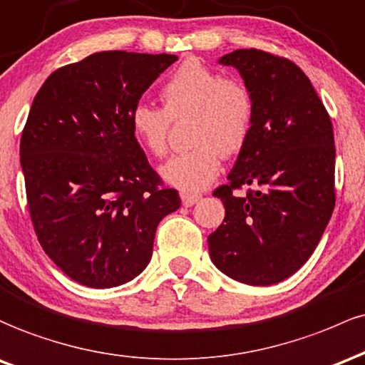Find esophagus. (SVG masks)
Returning <instances> with one entry per match:
<instances>
[{"instance_id":"obj_1","label":"esophagus","mask_w":365,"mask_h":365,"mask_svg":"<svg viewBox=\"0 0 365 365\" xmlns=\"http://www.w3.org/2000/svg\"><path fill=\"white\" fill-rule=\"evenodd\" d=\"M181 200H182L184 207H193L195 203H198L200 200H202V196L193 195V193H182L181 195Z\"/></svg>"}]
</instances>
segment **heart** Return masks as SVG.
Here are the masks:
<instances>
[{
    "label": "heart",
    "mask_w": 365,
    "mask_h": 365,
    "mask_svg": "<svg viewBox=\"0 0 365 365\" xmlns=\"http://www.w3.org/2000/svg\"><path fill=\"white\" fill-rule=\"evenodd\" d=\"M163 108L138 103L130 112V128L139 145L163 157L172 122L190 117L193 148L175 155L160 169L162 178L184 193L205 190L220 172V157H232L247 145L255 122V96L245 81L222 77L191 58L160 89Z\"/></svg>",
    "instance_id": "1"
}]
</instances>
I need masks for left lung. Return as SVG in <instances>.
<instances>
[{
  "mask_svg": "<svg viewBox=\"0 0 365 365\" xmlns=\"http://www.w3.org/2000/svg\"><path fill=\"white\" fill-rule=\"evenodd\" d=\"M219 63L237 68L253 91L255 122L227 182L214 191L226 217L208 236L210 259L245 284H276L310 259L334 210L333 124L292 60L250 48ZM243 185L254 187L236 195Z\"/></svg>",
  "mask_w": 365,
  "mask_h": 365,
  "instance_id": "8db88e82",
  "label": "left lung"
}]
</instances>
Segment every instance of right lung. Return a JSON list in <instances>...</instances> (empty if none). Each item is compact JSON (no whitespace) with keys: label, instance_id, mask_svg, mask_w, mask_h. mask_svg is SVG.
I'll list each match as a JSON object with an SVG mask.
<instances>
[{"label":"right lung","instance_id":"1","mask_svg":"<svg viewBox=\"0 0 365 365\" xmlns=\"http://www.w3.org/2000/svg\"><path fill=\"white\" fill-rule=\"evenodd\" d=\"M175 60L93 53L56 68L32 101L20 139L32 226L46 255L89 288L145 271L158 222L181 207L130 128L139 98Z\"/></svg>","mask_w":365,"mask_h":365}]
</instances>
